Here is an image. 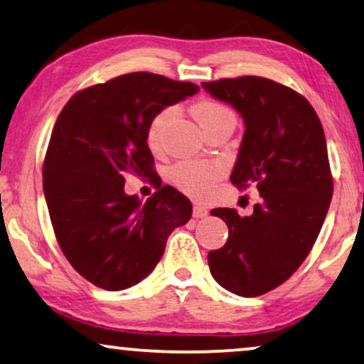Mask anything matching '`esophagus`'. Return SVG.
I'll return each instance as SVG.
<instances>
[{
	"label": "esophagus",
	"instance_id": "1",
	"mask_svg": "<svg viewBox=\"0 0 364 364\" xmlns=\"http://www.w3.org/2000/svg\"><path fill=\"white\" fill-rule=\"evenodd\" d=\"M192 213H193V217H196V218H203V217H207L208 210L203 205H200V203H193Z\"/></svg>",
	"mask_w": 364,
	"mask_h": 364
}]
</instances>
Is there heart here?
I'll return each instance as SVG.
<instances>
[{
    "mask_svg": "<svg viewBox=\"0 0 364 364\" xmlns=\"http://www.w3.org/2000/svg\"><path fill=\"white\" fill-rule=\"evenodd\" d=\"M176 107H164L149 122L146 131L147 146L152 152H159L164 144V132L168 121H171ZM193 114L202 124V127L210 129L215 124L225 121V119H235L233 112L223 104L212 101V99H202L193 106ZM223 173V166L218 162H196L183 161L172 167L171 181L178 191L186 192L192 197H207L213 191L218 178Z\"/></svg>",
    "mask_w": 364,
    "mask_h": 364,
    "instance_id": "b5f03b06",
    "label": "heart"
}]
</instances>
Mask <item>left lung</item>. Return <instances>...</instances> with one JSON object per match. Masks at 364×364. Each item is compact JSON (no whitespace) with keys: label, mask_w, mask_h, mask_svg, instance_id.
Instances as JSON below:
<instances>
[{"label":"left lung","mask_w":364,"mask_h":364,"mask_svg":"<svg viewBox=\"0 0 364 364\" xmlns=\"http://www.w3.org/2000/svg\"><path fill=\"white\" fill-rule=\"evenodd\" d=\"M202 86L243 116L245 134L230 181L238 191L257 186L262 197L250 217L213 208L228 238L208 252V267L225 290L260 296L298 270L325 222L333 196L325 132L311 104L272 79L225 77Z\"/></svg>","instance_id":"1"}]
</instances>
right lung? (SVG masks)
<instances>
[{"mask_svg": "<svg viewBox=\"0 0 364 364\" xmlns=\"http://www.w3.org/2000/svg\"><path fill=\"white\" fill-rule=\"evenodd\" d=\"M198 92L193 82L161 74H122L81 89L54 124L43 164V188L54 235L79 275L109 291L151 273L192 203L162 186L146 141L151 119ZM147 178L156 192L142 204L123 192V176Z\"/></svg>", "mask_w": 364, "mask_h": 364, "instance_id": "obj_1", "label": "right lung"}]
</instances>
